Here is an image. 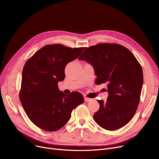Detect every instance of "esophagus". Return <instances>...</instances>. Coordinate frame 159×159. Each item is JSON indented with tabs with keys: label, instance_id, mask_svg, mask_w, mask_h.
Here are the masks:
<instances>
[{
	"label": "esophagus",
	"instance_id": "1",
	"mask_svg": "<svg viewBox=\"0 0 159 159\" xmlns=\"http://www.w3.org/2000/svg\"><path fill=\"white\" fill-rule=\"evenodd\" d=\"M84 100H85V101H86V102H89V101H91V98H88V97H84Z\"/></svg>",
	"mask_w": 159,
	"mask_h": 159
}]
</instances>
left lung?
<instances>
[{"instance_id": "8db88e82", "label": "left lung", "mask_w": 159, "mask_h": 159, "mask_svg": "<svg viewBox=\"0 0 159 159\" xmlns=\"http://www.w3.org/2000/svg\"><path fill=\"white\" fill-rule=\"evenodd\" d=\"M93 66L96 84L106 83L107 101L98 100L94 113L101 128L113 131L122 128L133 117L140 100L143 84L142 66L129 50L120 44L101 43L88 48L79 57Z\"/></svg>"}]
</instances>
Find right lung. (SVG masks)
I'll return each mask as SVG.
<instances>
[{"label":"right lung","mask_w":159,"mask_h":159,"mask_svg":"<svg viewBox=\"0 0 159 159\" xmlns=\"http://www.w3.org/2000/svg\"><path fill=\"white\" fill-rule=\"evenodd\" d=\"M85 49L46 45L25 63L19 98L28 118L39 128L48 131L61 129L70 120L73 110L84 102L77 91L65 95L58 89V82L65 78L67 64Z\"/></svg>","instance_id":"obj_1"}]
</instances>
